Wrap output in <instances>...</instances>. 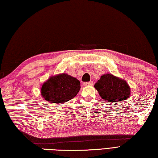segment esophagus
Returning a JSON list of instances; mask_svg holds the SVG:
<instances>
[{
  "label": "esophagus",
  "mask_w": 158,
  "mask_h": 158,
  "mask_svg": "<svg viewBox=\"0 0 158 158\" xmlns=\"http://www.w3.org/2000/svg\"><path fill=\"white\" fill-rule=\"evenodd\" d=\"M93 82L92 81H90V82H84L83 85L84 86H92L93 85Z\"/></svg>",
  "instance_id": "obj_1"
}]
</instances>
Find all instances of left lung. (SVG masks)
I'll list each match as a JSON object with an SVG mask.
<instances>
[{
  "mask_svg": "<svg viewBox=\"0 0 158 158\" xmlns=\"http://www.w3.org/2000/svg\"><path fill=\"white\" fill-rule=\"evenodd\" d=\"M101 97L110 103H117L129 98L131 87L125 80L111 73H106L94 85Z\"/></svg>",
  "mask_w": 158,
  "mask_h": 158,
  "instance_id": "8db88e82",
  "label": "left lung"
}]
</instances>
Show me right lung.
<instances>
[{
    "label": "right lung",
    "mask_w": 158,
    "mask_h": 158,
    "mask_svg": "<svg viewBox=\"0 0 158 158\" xmlns=\"http://www.w3.org/2000/svg\"><path fill=\"white\" fill-rule=\"evenodd\" d=\"M80 89L81 82L78 80L64 73L51 76L40 88L44 100L58 105L71 100Z\"/></svg>",
    "instance_id": "1"
}]
</instances>
